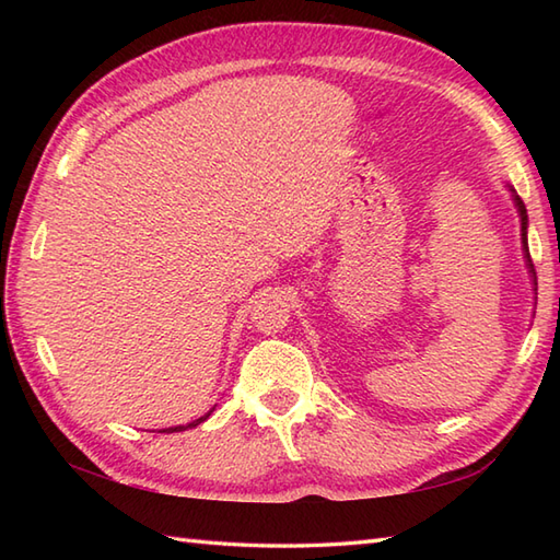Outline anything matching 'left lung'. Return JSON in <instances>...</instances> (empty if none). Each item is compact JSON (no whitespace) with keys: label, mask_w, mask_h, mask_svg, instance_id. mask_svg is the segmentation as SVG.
<instances>
[{"label":"left lung","mask_w":560,"mask_h":560,"mask_svg":"<svg viewBox=\"0 0 560 560\" xmlns=\"http://www.w3.org/2000/svg\"><path fill=\"white\" fill-rule=\"evenodd\" d=\"M510 195H513V205L517 209V217H520V235H522V255H525V265L529 271V279H532V291H537V271H534L532 265V257H529V245H527V229H529V219H527V209H525V201L520 199V195L515 192V187L508 183Z\"/></svg>","instance_id":"left-lung-1"}]
</instances>
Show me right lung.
<instances>
[{"mask_svg": "<svg viewBox=\"0 0 560 560\" xmlns=\"http://www.w3.org/2000/svg\"><path fill=\"white\" fill-rule=\"evenodd\" d=\"M213 409H217V407H213ZM213 409H209L205 416H199V419H195L192 423H185V425H171V428H163V431L161 433H177V431H187V428H195V425H199L201 421H207L209 419V416H211V411Z\"/></svg>", "mask_w": 560, "mask_h": 560, "instance_id": "obj_1", "label": "right lung"}]
</instances>
